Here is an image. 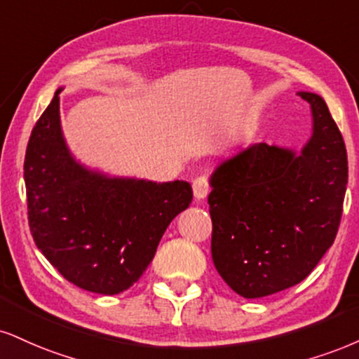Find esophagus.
Returning a JSON list of instances; mask_svg holds the SVG:
<instances>
[{
	"label": "esophagus",
	"mask_w": 359,
	"mask_h": 359,
	"mask_svg": "<svg viewBox=\"0 0 359 359\" xmlns=\"http://www.w3.org/2000/svg\"><path fill=\"white\" fill-rule=\"evenodd\" d=\"M194 197L197 198V201H202V198L207 197V194H209V179H207L205 175H198L194 179Z\"/></svg>",
	"instance_id": "34e87169"
}]
</instances>
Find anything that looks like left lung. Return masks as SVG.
I'll use <instances>...</instances> for the list:
<instances>
[{"label":"left lung","mask_w":359,"mask_h":359,"mask_svg":"<svg viewBox=\"0 0 359 359\" xmlns=\"http://www.w3.org/2000/svg\"><path fill=\"white\" fill-rule=\"evenodd\" d=\"M313 132L296 152L252 144L210 175L212 261L227 286L256 299L294 286L334 243L348 184V155L338 125L316 93Z\"/></svg>","instance_id":"obj_1"}]
</instances>
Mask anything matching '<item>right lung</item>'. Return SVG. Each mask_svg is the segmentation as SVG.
<instances>
[{"label":"right lung","instance_id":"add662e5","mask_svg":"<svg viewBox=\"0 0 359 359\" xmlns=\"http://www.w3.org/2000/svg\"><path fill=\"white\" fill-rule=\"evenodd\" d=\"M62 90L27 147L29 229L65 279L97 294H118L152 262L168 224L192 202V187L185 180L111 177L80 163L63 137Z\"/></svg>","mask_w":359,"mask_h":359}]
</instances>
